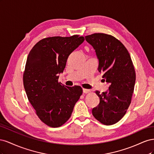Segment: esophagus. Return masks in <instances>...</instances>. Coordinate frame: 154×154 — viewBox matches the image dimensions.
Listing matches in <instances>:
<instances>
[{
  "mask_svg": "<svg viewBox=\"0 0 154 154\" xmlns=\"http://www.w3.org/2000/svg\"><path fill=\"white\" fill-rule=\"evenodd\" d=\"M90 92V90L86 89V88H83V92L85 93V94H87V93H88Z\"/></svg>",
  "mask_w": 154,
  "mask_h": 154,
  "instance_id": "34e87169",
  "label": "esophagus"
}]
</instances>
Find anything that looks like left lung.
<instances>
[{
    "label": "left lung",
    "mask_w": 154,
    "mask_h": 154,
    "mask_svg": "<svg viewBox=\"0 0 154 154\" xmlns=\"http://www.w3.org/2000/svg\"><path fill=\"white\" fill-rule=\"evenodd\" d=\"M85 38L95 50L97 70L109 84L106 91H96L100 103L92 109V115L104 125L115 124L125 116L131 103L136 82L131 57L124 45L112 36L94 33Z\"/></svg>",
    "instance_id": "left-lung-1"
}]
</instances>
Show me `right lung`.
<instances>
[{
  "instance_id": "add662e5",
  "label": "right lung",
  "mask_w": 154,
  "mask_h": 154,
  "mask_svg": "<svg viewBox=\"0 0 154 154\" xmlns=\"http://www.w3.org/2000/svg\"><path fill=\"white\" fill-rule=\"evenodd\" d=\"M83 36H53L44 38L32 48L23 75L30 103L40 119L51 127H59L70 118L82 88L58 82L69 54L81 45Z\"/></svg>"
}]
</instances>
